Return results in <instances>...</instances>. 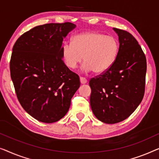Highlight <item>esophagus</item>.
Listing matches in <instances>:
<instances>
[{"label": "esophagus", "instance_id": "34e87169", "mask_svg": "<svg viewBox=\"0 0 159 159\" xmlns=\"http://www.w3.org/2000/svg\"><path fill=\"white\" fill-rule=\"evenodd\" d=\"M80 84H86V83H87V80L84 77H80Z\"/></svg>", "mask_w": 159, "mask_h": 159}]
</instances>
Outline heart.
<instances>
[{
    "instance_id": "heart-1",
    "label": "heart",
    "mask_w": 159,
    "mask_h": 159,
    "mask_svg": "<svg viewBox=\"0 0 159 159\" xmlns=\"http://www.w3.org/2000/svg\"><path fill=\"white\" fill-rule=\"evenodd\" d=\"M118 50L117 40L114 37L88 32L74 36L72 43L65 44L62 57L66 66L72 70L77 68L84 57L83 70L102 73L115 62Z\"/></svg>"
}]
</instances>
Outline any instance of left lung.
<instances>
[{"mask_svg": "<svg viewBox=\"0 0 159 159\" xmlns=\"http://www.w3.org/2000/svg\"><path fill=\"white\" fill-rule=\"evenodd\" d=\"M119 37L120 48L110 68L89 80L90 104L93 115L107 124L127 119L143 98L146 58L130 33L113 28Z\"/></svg>", "mask_w": 159, "mask_h": 159, "instance_id": "obj_1", "label": "left lung"}]
</instances>
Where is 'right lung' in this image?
Here are the masks:
<instances>
[{
	"label": "right lung",
	"instance_id": "add662e5",
	"mask_svg": "<svg viewBox=\"0 0 159 159\" xmlns=\"http://www.w3.org/2000/svg\"><path fill=\"white\" fill-rule=\"evenodd\" d=\"M74 24H46L24 33L13 47L11 78L18 100L38 121L52 123L68 112L79 76L65 65L62 44Z\"/></svg>",
	"mask_w": 159,
	"mask_h": 159
}]
</instances>
